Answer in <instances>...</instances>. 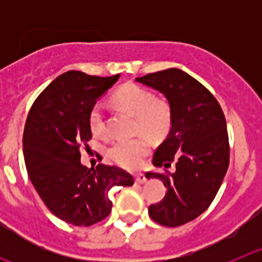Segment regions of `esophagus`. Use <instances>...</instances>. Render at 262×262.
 Masks as SVG:
<instances>
[{"label": "esophagus", "instance_id": "1", "mask_svg": "<svg viewBox=\"0 0 262 262\" xmlns=\"http://www.w3.org/2000/svg\"><path fill=\"white\" fill-rule=\"evenodd\" d=\"M135 181L136 184H145V181H147V178L144 177V174H142V173H139V174L135 176Z\"/></svg>", "mask_w": 262, "mask_h": 262}]
</instances>
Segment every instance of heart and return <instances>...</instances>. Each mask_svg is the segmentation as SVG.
<instances>
[{"label": "heart", "instance_id": "heart-1", "mask_svg": "<svg viewBox=\"0 0 262 262\" xmlns=\"http://www.w3.org/2000/svg\"><path fill=\"white\" fill-rule=\"evenodd\" d=\"M113 102L135 118V133L143 134L152 140H160L168 135L172 127V110L166 101L156 98L151 90L135 84H126L113 94ZM89 127L93 135H106L105 113L101 105H94L90 110ZM148 152L149 142L139 136L115 142L108 149V156L118 165L134 169L140 165Z\"/></svg>", "mask_w": 262, "mask_h": 262}]
</instances>
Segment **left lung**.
I'll return each instance as SVG.
<instances>
[{
  "instance_id": "1",
  "label": "left lung",
  "mask_w": 262,
  "mask_h": 262,
  "mask_svg": "<svg viewBox=\"0 0 262 262\" xmlns=\"http://www.w3.org/2000/svg\"><path fill=\"white\" fill-rule=\"evenodd\" d=\"M135 81L160 92L172 110V127L152 163L169 168L174 161L176 170L145 173L166 187L164 200L149 206L148 214L163 226H182L207 210L226 176L230 164L226 118L215 97L181 69L169 68Z\"/></svg>"
}]
</instances>
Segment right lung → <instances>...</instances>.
Segmentation results:
<instances>
[{"label":"right lung","mask_w":262,"mask_h":262,"mask_svg":"<svg viewBox=\"0 0 262 262\" xmlns=\"http://www.w3.org/2000/svg\"><path fill=\"white\" fill-rule=\"evenodd\" d=\"M120 75L97 77L80 71L62 73L35 99L23 133V155L32 185L59 219L89 227L105 219L114 186L134 178L118 166L81 164V143L92 139L89 113Z\"/></svg>","instance_id":"right-lung-1"}]
</instances>
